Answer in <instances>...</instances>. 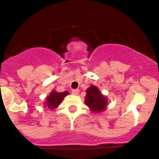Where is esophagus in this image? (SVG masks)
Segmentation results:
<instances>
[{
	"label": "esophagus",
	"instance_id": "obj_1",
	"mask_svg": "<svg viewBox=\"0 0 159 159\" xmlns=\"http://www.w3.org/2000/svg\"><path fill=\"white\" fill-rule=\"evenodd\" d=\"M79 92H80V90H78V89H75V90H72V94L75 95V96H77V95H78V93H79Z\"/></svg>",
	"mask_w": 159,
	"mask_h": 159
}]
</instances>
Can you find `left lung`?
<instances>
[{
	"label": "left lung",
	"instance_id": "1",
	"mask_svg": "<svg viewBox=\"0 0 159 159\" xmlns=\"http://www.w3.org/2000/svg\"><path fill=\"white\" fill-rule=\"evenodd\" d=\"M85 96V104L93 112L98 113L104 111L107 105V98L101 93L96 86H90L87 90Z\"/></svg>",
	"mask_w": 159,
	"mask_h": 159
}]
</instances>
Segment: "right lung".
I'll use <instances>...</instances> for the list:
<instances>
[{
  "instance_id": "add662e5",
  "label": "right lung",
  "mask_w": 159,
  "mask_h": 159,
  "mask_svg": "<svg viewBox=\"0 0 159 159\" xmlns=\"http://www.w3.org/2000/svg\"><path fill=\"white\" fill-rule=\"evenodd\" d=\"M69 95L68 91L65 92L58 93L55 90H53L48 96H47L46 101H45V105L50 110H54L59 106V105L62 102L63 98L66 96Z\"/></svg>"
}]
</instances>
